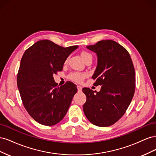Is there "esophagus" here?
<instances>
[{"instance_id":"34e87169","label":"esophagus","mask_w":156,"mask_h":156,"mask_svg":"<svg viewBox=\"0 0 156 156\" xmlns=\"http://www.w3.org/2000/svg\"><path fill=\"white\" fill-rule=\"evenodd\" d=\"M77 90L79 92H81L82 91V87L81 86H77Z\"/></svg>"}]
</instances>
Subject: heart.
Masks as SVG:
<instances>
[{"label": "heart", "instance_id": "b5f03b06", "mask_svg": "<svg viewBox=\"0 0 156 156\" xmlns=\"http://www.w3.org/2000/svg\"><path fill=\"white\" fill-rule=\"evenodd\" d=\"M81 56L84 60L87 58H92V55L90 53H87V52H83L81 53ZM85 77H86L85 73H79V72H73V73H71L69 75V78L70 79H72L73 81L78 82V83L82 82L83 80Z\"/></svg>", "mask_w": 156, "mask_h": 156}]
</instances>
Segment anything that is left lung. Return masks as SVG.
<instances>
[{"instance_id": "1", "label": "left lung", "mask_w": 156, "mask_h": 156, "mask_svg": "<svg viewBox=\"0 0 156 156\" xmlns=\"http://www.w3.org/2000/svg\"><path fill=\"white\" fill-rule=\"evenodd\" d=\"M87 48L96 53L98 65L92 78L100 92L83 88L87 96L83 111L94 125L110 126L124 115L133 97L135 72L127 51L117 42L107 40Z\"/></svg>"}]
</instances>
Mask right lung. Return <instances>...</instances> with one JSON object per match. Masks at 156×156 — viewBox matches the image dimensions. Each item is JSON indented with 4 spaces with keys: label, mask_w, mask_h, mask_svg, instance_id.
Returning a JSON list of instances; mask_svg holds the SVG:
<instances>
[{
    "label": "right lung",
    "mask_w": 156,
    "mask_h": 156,
    "mask_svg": "<svg viewBox=\"0 0 156 156\" xmlns=\"http://www.w3.org/2000/svg\"><path fill=\"white\" fill-rule=\"evenodd\" d=\"M77 48V45L63 48L44 40L36 42L22 56L17 87L25 109L40 124L51 126L62 120L77 92L73 83L58 87L53 78Z\"/></svg>",
    "instance_id": "obj_1"
}]
</instances>
